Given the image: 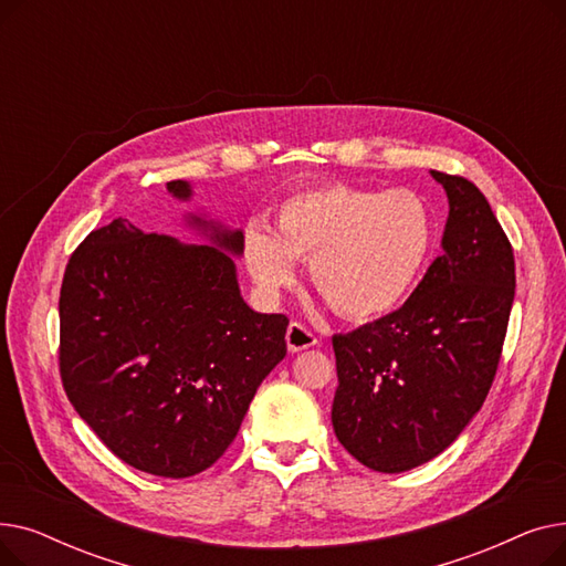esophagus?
I'll return each mask as SVG.
<instances>
[{
  "instance_id": "obj_1",
  "label": "esophagus",
  "mask_w": 566,
  "mask_h": 566,
  "mask_svg": "<svg viewBox=\"0 0 566 566\" xmlns=\"http://www.w3.org/2000/svg\"><path fill=\"white\" fill-rule=\"evenodd\" d=\"M318 339L316 335L307 328L305 323L301 321H291L289 331H286V346L291 353H298V350H305L310 346H314Z\"/></svg>"
}]
</instances>
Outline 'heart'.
<instances>
[{
    "instance_id": "b5f03b06",
    "label": "heart",
    "mask_w": 566,
    "mask_h": 566,
    "mask_svg": "<svg viewBox=\"0 0 566 566\" xmlns=\"http://www.w3.org/2000/svg\"><path fill=\"white\" fill-rule=\"evenodd\" d=\"M431 243L433 216L418 192L331 184L289 197L275 231L250 222L243 261L268 293L295 280L293 261H310L321 301L344 318L369 321L408 298Z\"/></svg>"
}]
</instances>
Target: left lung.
<instances>
[{"mask_svg": "<svg viewBox=\"0 0 566 566\" xmlns=\"http://www.w3.org/2000/svg\"><path fill=\"white\" fill-rule=\"evenodd\" d=\"M450 199L442 254L392 314L335 335L333 427L378 472L431 461L491 390L516 291L514 248L480 188L431 171Z\"/></svg>", "mask_w": 566, "mask_h": 566, "instance_id": "1", "label": "left lung"}]
</instances>
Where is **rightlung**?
I'll return each mask as SVG.
<instances>
[{
	"instance_id": "right-lung-1",
	"label": "right lung",
	"mask_w": 566,
	"mask_h": 566,
	"mask_svg": "<svg viewBox=\"0 0 566 566\" xmlns=\"http://www.w3.org/2000/svg\"><path fill=\"white\" fill-rule=\"evenodd\" d=\"M167 188L190 197L186 181ZM213 238L241 254V231ZM286 325L284 314L245 305L227 252L142 233L116 218L88 233L66 263L59 374L112 454L184 480L233 442L261 380L286 355Z\"/></svg>"
}]
</instances>
